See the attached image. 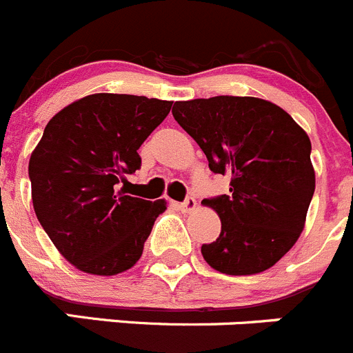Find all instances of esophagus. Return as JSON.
<instances>
[{"instance_id":"1","label":"esophagus","mask_w":353,"mask_h":353,"mask_svg":"<svg viewBox=\"0 0 353 353\" xmlns=\"http://www.w3.org/2000/svg\"><path fill=\"white\" fill-rule=\"evenodd\" d=\"M195 207H196V200L193 199V196H186V200L179 203V209L183 210V212H190V210H193Z\"/></svg>"}]
</instances>
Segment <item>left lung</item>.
<instances>
[{
	"label": "left lung",
	"instance_id": "1",
	"mask_svg": "<svg viewBox=\"0 0 353 353\" xmlns=\"http://www.w3.org/2000/svg\"><path fill=\"white\" fill-rule=\"evenodd\" d=\"M174 120L196 141L230 195L205 199L221 217L202 256L226 275H254L289 252L315 192L306 132L282 108L258 97L217 95L176 102Z\"/></svg>",
	"mask_w": 353,
	"mask_h": 353
}]
</instances>
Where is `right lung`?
Masks as SVG:
<instances>
[{
    "mask_svg": "<svg viewBox=\"0 0 353 353\" xmlns=\"http://www.w3.org/2000/svg\"><path fill=\"white\" fill-rule=\"evenodd\" d=\"M172 102L94 94L59 111L29 160L32 207L59 252L92 275H117L143 254L163 200L130 196L125 177Z\"/></svg>",
    "mask_w": 353,
    "mask_h": 353,
    "instance_id": "1",
    "label": "right lung"
}]
</instances>
